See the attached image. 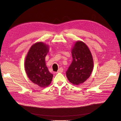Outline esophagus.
<instances>
[{
  "label": "esophagus",
  "instance_id": "1",
  "mask_svg": "<svg viewBox=\"0 0 121 121\" xmlns=\"http://www.w3.org/2000/svg\"><path fill=\"white\" fill-rule=\"evenodd\" d=\"M63 71H64V69H63V68H62V67H61V68H60V69H58V71H57V72H56V73H61V72H63Z\"/></svg>",
  "mask_w": 121,
  "mask_h": 121
}]
</instances>
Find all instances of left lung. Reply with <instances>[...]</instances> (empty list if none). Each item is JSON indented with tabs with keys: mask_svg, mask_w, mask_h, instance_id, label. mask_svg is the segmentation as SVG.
<instances>
[{
	"mask_svg": "<svg viewBox=\"0 0 121 121\" xmlns=\"http://www.w3.org/2000/svg\"><path fill=\"white\" fill-rule=\"evenodd\" d=\"M73 61L66 71L68 79L79 85L88 78L93 68V60L88 47L82 41H77L72 50Z\"/></svg>",
	"mask_w": 121,
	"mask_h": 121,
	"instance_id": "left-lung-1",
	"label": "left lung"
}]
</instances>
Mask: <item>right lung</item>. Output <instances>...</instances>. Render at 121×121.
Masks as SVG:
<instances>
[{
    "label": "right lung",
    "instance_id": "add662e5",
    "mask_svg": "<svg viewBox=\"0 0 121 121\" xmlns=\"http://www.w3.org/2000/svg\"><path fill=\"white\" fill-rule=\"evenodd\" d=\"M48 48V45L42 42L36 43L31 46L25 60V68L28 78L42 87L48 86L53 77L45 64Z\"/></svg>",
    "mask_w": 121,
    "mask_h": 121
}]
</instances>
